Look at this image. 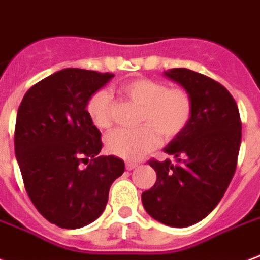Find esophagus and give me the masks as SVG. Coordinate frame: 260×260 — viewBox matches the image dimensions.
Wrapping results in <instances>:
<instances>
[{"label":"esophagus","mask_w":260,"mask_h":260,"mask_svg":"<svg viewBox=\"0 0 260 260\" xmlns=\"http://www.w3.org/2000/svg\"><path fill=\"white\" fill-rule=\"evenodd\" d=\"M136 166H138V164H135V162H126L125 169L126 170H134Z\"/></svg>","instance_id":"34e87169"}]
</instances>
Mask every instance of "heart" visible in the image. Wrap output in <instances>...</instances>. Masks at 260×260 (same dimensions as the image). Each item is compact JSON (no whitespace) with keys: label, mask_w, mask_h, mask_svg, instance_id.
<instances>
[{"label":"heart","mask_w":260,"mask_h":260,"mask_svg":"<svg viewBox=\"0 0 260 260\" xmlns=\"http://www.w3.org/2000/svg\"><path fill=\"white\" fill-rule=\"evenodd\" d=\"M128 98L142 106L136 129H116L105 139L110 154L136 161L159 143V134L172 139L188 125L192 116L189 95L180 88H168L166 84L150 79H138L122 86ZM87 114L96 128L106 129L113 122L112 95L106 90L96 91L87 102Z\"/></svg>","instance_id":"b5f03b06"}]
</instances>
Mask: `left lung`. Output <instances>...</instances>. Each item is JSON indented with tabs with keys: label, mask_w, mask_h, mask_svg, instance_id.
<instances>
[{
	"label": "left lung",
	"mask_w": 260,
	"mask_h": 260,
	"mask_svg": "<svg viewBox=\"0 0 260 260\" xmlns=\"http://www.w3.org/2000/svg\"><path fill=\"white\" fill-rule=\"evenodd\" d=\"M164 76L187 91L192 116L164 148L176 162H148L156 181L142 193V203L156 221L187 228L207 217L231 184L241 143L240 114L231 92L202 73L173 68Z\"/></svg>",
	"instance_id": "obj_1"
}]
</instances>
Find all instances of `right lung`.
I'll list each match as a JSON object with an SVG mask.
<instances>
[{
  "label": "right lung",
  "mask_w": 260,
  "mask_h": 260,
  "mask_svg": "<svg viewBox=\"0 0 260 260\" xmlns=\"http://www.w3.org/2000/svg\"><path fill=\"white\" fill-rule=\"evenodd\" d=\"M114 75L65 68L31 87L20 104L15 154L25 191L47 221L79 229L104 213L124 161L101 152V132L91 122L88 99ZM86 163V168L81 164Z\"/></svg>",
  "instance_id": "right-lung-1"
}]
</instances>
